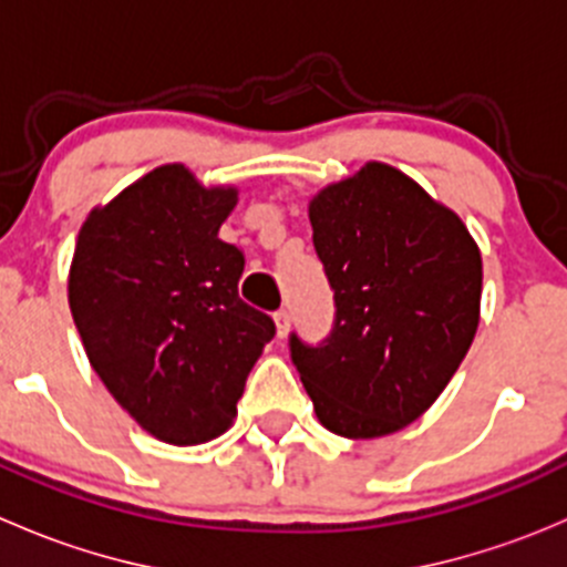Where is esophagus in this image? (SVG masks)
Segmentation results:
<instances>
[{"mask_svg":"<svg viewBox=\"0 0 567 567\" xmlns=\"http://www.w3.org/2000/svg\"><path fill=\"white\" fill-rule=\"evenodd\" d=\"M274 323H277V337L279 340H285L290 331V312L288 310H279L274 312Z\"/></svg>","mask_w":567,"mask_h":567,"instance_id":"obj_1","label":"esophagus"}]
</instances>
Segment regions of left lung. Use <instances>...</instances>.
Instances as JSON below:
<instances>
[{
  "label": "left lung",
  "mask_w": 567,
  "mask_h": 567,
  "mask_svg": "<svg viewBox=\"0 0 567 567\" xmlns=\"http://www.w3.org/2000/svg\"><path fill=\"white\" fill-rule=\"evenodd\" d=\"M310 225L337 318L323 346L290 337V357L326 431L390 436L436 403L472 346L480 247L453 208L384 162L320 188Z\"/></svg>",
  "instance_id": "left-lung-1"
}]
</instances>
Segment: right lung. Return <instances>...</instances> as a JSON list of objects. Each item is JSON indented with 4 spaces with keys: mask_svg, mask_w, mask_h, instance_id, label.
I'll return each instance as SVG.
<instances>
[{
    "mask_svg": "<svg viewBox=\"0 0 567 567\" xmlns=\"http://www.w3.org/2000/svg\"><path fill=\"white\" fill-rule=\"evenodd\" d=\"M236 203V186L162 164L90 210L68 271L93 370L142 431L177 447L233 425L277 331L238 299L244 255L219 238Z\"/></svg>",
    "mask_w": 567,
    "mask_h": 567,
    "instance_id": "right-lung-1",
    "label": "right lung"
}]
</instances>
